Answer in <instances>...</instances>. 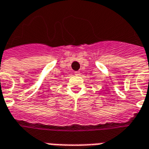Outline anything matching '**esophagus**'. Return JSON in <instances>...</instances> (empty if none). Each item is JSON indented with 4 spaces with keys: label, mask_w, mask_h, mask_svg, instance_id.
I'll return each mask as SVG.
<instances>
[{
    "label": "esophagus",
    "mask_w": 149,
    "mask_h": 149,
    "mask_svg": "<svg viewBox=\"0 0 149 149\" xmlns=\"http://www.w3.org/2000/svg\"><path fill=\"white\" fill-rule=\"evenodd\" d=\"M74 73H75V75H76V76H80V75H81V72H80L79 71H76Z\"/></svg>",
    "instance_id": "1"
}]
</instances>
